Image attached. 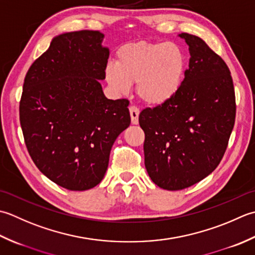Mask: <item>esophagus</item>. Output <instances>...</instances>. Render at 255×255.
I'll return each mask as SVG.
<instances>
[{"label":"esophagus","mask_w":255,"mask_h":255,"mask_svg":"<svg viewBox=\"0 0 255 255\" xmlns=\"http://www.w3.org/2000/svg\"><path fill=\"white\" fill-rule=\"evenodd\" d=\"M138 114H139V109L137 107L135 106L129 107V116H131L132 124L138 123Z\"/></svg>","instance_id":"1"}]
</instances>
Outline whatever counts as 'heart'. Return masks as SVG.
I'll use <instances>...</instances> for the list:
<instances>
[{"mask_svg": "<svg viewBox=\"0 0 255 255\" xmlns=\"http://www.w3.org/2000/svg\"><path fill=\"white\" fill-rule=\"evenodd\" d=\"M185 69V56L176 45L138 41L117 51V62L106 66V78L120 93L137 84L139 99L147 105L159 106L179 91Z\"/></svg>", "mask_w": 255, "mask_h": 255, "instance_id": "1", "label": "heart"}]
</instances>
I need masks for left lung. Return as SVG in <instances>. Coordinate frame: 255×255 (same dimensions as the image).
<instances>
[{
  "label": "left lung",
  "mask_w": 255,
  "mask_h": 255,
  "mask_svg": "<svg viewBox=\"0 0 255 255\" xmlns=\"http://www.w3.org/2000/svg\"><path fill=\"white\" fill-rule=\"evenodd\" d=\"M179 36L190 54L179 91L138 117L145 167L167 190L193 186L217 168L236 121L235 87L225 60L198 36Z\"/></svg>",
  "instance_id": "obj_1"
}]
</instances>
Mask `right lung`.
Instances as JSON below:
<instances>
[{"mask_svg": "<svg viewBox=\"0 0 255 255\" xmlns=\"http://www.w3.org/2000/svg\"><path fill=\"white\" fill-rule=\"evenodd\" d=\"M103 36H57L24 79L19 122L26 147L46 177L69 190L100 183L114 141L131 123L128 100H110L102 91L109 58Z\"/></svg>", "mask_w": 255, "mask_h": 255, "instance_id": "right-lung-1", "label": "right lung"}]
</instances>
